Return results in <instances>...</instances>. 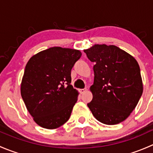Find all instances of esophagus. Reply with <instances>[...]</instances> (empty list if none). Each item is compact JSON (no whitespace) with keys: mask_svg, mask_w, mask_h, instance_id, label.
Instances as JSON below:
<instances>
[{"mask_svg":"<svg viewBox=\"0 0 153 153\" xmlns=\"http://www.w3.org/2000/svg\"><path fill=\"white\" fill-rule=\"evenodd\" d=\"M86 90H87V89H79V91H80V92H81V94H84Z\"/></svg>","mask_w":153,"mask_h":153,"instance_id":"34e87169","label":"esophagus"}]
</instances>
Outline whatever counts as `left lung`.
<instances>
[{
  "label": "left lung",
  "mask_w": 153,
  "mask_h": 153,
  "mask_svg": "<svg viewBox=\"0 0 153 153\" xmlns=\"http://www.w3.org/2000/svg\"><path fill=\"white\" fill-rule=\"evenodd\" d=\"M95 63L92 100L87 104L100 122L115 125L125 121L143 92L140 67L135 58L114 45L95 44L84 49Z\"/></svg>",
  "instance_id": "1"
}]
</instances>
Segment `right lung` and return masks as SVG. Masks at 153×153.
Returning a JSON list of instances; mask_svg holds the SVG:
<instances>
[{
  "label": "right lung",
  "instance_id": "obj_1",
  "mask_svg": "<svg viewBox=\"0 0 153 153\" xmlns=\"http://www.w3.org/2000/svg\"><path fill=\"white\" fill-rule=\"evenodd\" d=\"M78 49L51 47L35 54L26 65L21 94L34 121L45 129L65 124L79 92L71 85V70L81 58Z\"/></svg>",
  "mask_w": 153,
  "mask_h": 153
}]
</instances>
